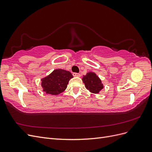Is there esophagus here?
<instances>
[{"label": "esophagus", "mask_w": 152, "mask_h": 152, "mask_svg": "<svg viewBox=\"0 0 152 152\" xmlns=\"http://www.w3.org/2000/svg\"><path fill=\"white\" fill-rule=\"evenodd\" d=\"M73 75L74 77H80V73H73Z\"/></svg>", "instance_id": "34e87169"}]
</instances>
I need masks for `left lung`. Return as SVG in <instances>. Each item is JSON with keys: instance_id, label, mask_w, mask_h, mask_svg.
<instances>
[{"instance_id": "1", "label": "left lung", "mask_w": 152, "mask_h": 152, "mask_svg": "<svg viewBox=\"0 0 152 152\" xmlns=\"http://www.w3.org/2000/svg\"><path fill=\"white\" fill-rule=\"evenodd\" d=\"M82 81L87 89L94 94H98L103 88L102 80L94 72L87 73L82 78Z\"/></svg>"}]
</instances>
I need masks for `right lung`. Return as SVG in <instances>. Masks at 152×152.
<instances>
[{
    "instance_id": "right-lung-1",
    "label": "right lung",
    "mask_w": 152,
    "mask_h": 152,
    "mask_svg": "<svg viewBox=\"0 0 152 152\" xmlns=\"http://www.w3.org/2000/svg\"><path fill=\"white\" fill-rule=\"evenodd\" d=\"M73 77L69 71L56 69L48 76L41 79V86L46 94L57 95L66 89L69 80Z\"/></svg>"
}]
</instances>
